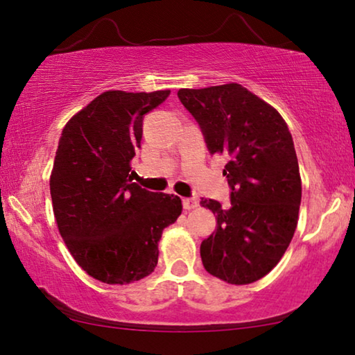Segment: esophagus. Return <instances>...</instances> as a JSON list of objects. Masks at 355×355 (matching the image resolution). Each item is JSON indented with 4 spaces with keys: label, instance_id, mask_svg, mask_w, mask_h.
I'll list each match as a JSON object with an SVG mask.
<instances>
[{
    "label": "esophagus",
    "instance_id": "obj_1",
    "mask_svg": "<svg viewBox=\"0 0 355 355\" xmlns=\"http://www.w3.org/2000/svg\"><path fill=\"white\" fill-rule=\"evenodd\" d=\"M196 207H198V200H196L194 198H184L183 199V209L193 210Z\"/></svg>",
    "mask_w": 355,
    "mask_h": 355
}]
</instances>
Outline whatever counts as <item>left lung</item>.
I'll return each instance as SVG.
<instances>
[{
    "label": "left lung",
    "instance_id": "8db88e82",
    "mask_svg": "<svg viewBox=\"0 0 355 355\" xmlns=\"http://www.w3.org/2000/svg\"><path fill=\"white\" fill-rule=\"evenodd\" d=\"M178 98L202 132L210 155L228 157L230 205L202 199L216 230L200 244L205 271L245 285L271 271L298 223L301 178L292 134L271 105L241 84L180 89Z\"/></svg>",
    "mask_w": 355,
    "mask_h": 355
}]
</instances>
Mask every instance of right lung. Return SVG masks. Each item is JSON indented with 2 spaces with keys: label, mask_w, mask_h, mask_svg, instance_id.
<instances>
[{
  "label": "right lung",
  "mask_w": 355,
  "mask_h": 355,
  "mask_svg": "<svg viewBox=\"0 0 355 355\" xmlns=\"http://www.w3.org/2000/svg\"><path fill=\"white\" fill-rule=\"evenodd\" d=\"M171 91L100 94L63 127L51 175L62 239L76 263L105 284H130L157 264L164 228L182 214V199L132 182L146 113Z\"/></svg>",
  "instance_id": "1"
}]
</instances>
